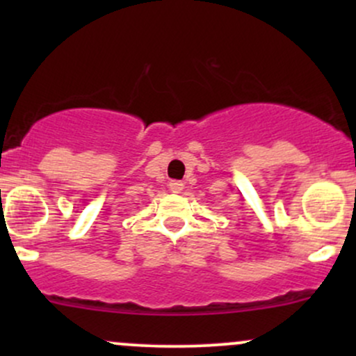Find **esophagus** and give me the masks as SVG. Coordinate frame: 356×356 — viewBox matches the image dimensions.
<instances>
[{"label":"esophagus","instance_id":"1","mask_svg":"<svg viewBox=\"0 0 356 356\" xmlns=\"http://www.w3.org/2000/svg\"><path fill=\"white\" fill-rule=\"evenodd\" d=\"M169 189L172 192H181L184 189V182L182 181H170Z\"/></svg>","mask_w":356,"mask_h":356}]
</instances>
